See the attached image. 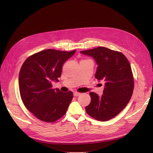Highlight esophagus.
<instances>
[{
    "label": "esophagus",
    "mask_w": 153,
    "mask_h": 153,
    "mask_svg": "<svg viewBox=\"0 0 153 153\" xmlns=\"http://www.w3.org/2000/svg\"><path fill=\"white\" fill-rule=\"evenodd\" d=\"M81 93H79V92H74V96H75V97H77V96L80 95H81Z\"/></svg>",
    "instance_id": "obj_1"
}]
</instances>
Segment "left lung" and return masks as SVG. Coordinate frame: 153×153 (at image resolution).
I'll return each instance as SVG.
<instances>
[{
    "instance_id": "left-lung-1",
    "label": "left lung",
    "mask_w": 153,
    "mask_h": 153,
    "mask_svg": "<svg viewBox=\"0 0 153 153\" xmlns=\"http://www.w3.org/2000/svg\"><path fill=\"white\" fill-rule=\"evenodd\" d=\"M92 57L98 65L95 77L105 81L101 97L90 92L91 102L85 107L88 115L105 122L116 117L129 102L134 89L130 64L120 52L105 47L81 51Z\"/></svg>"
}]
</instances>
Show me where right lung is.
I'll list each match as a JSON object with an SVG mask.
<instances>
[{
  "label": "right lung",
  "instance_id": "add662e5",
  "mask_svg": "<svg viewBox=\"0 0 153 153\" xmlns=\"http://www.w3.org/2000/svg\"><path fill=\"white\" fill-rule=\"evenodd\" d=\"M76 51L45 50L29 56L23 64L19 77L21 99L42 121L54 122L66 113L73 93L52 89L51 82L59 81L64 63Z\"/></svg>",
  "mask_w": 153,
  "mask_h": 153
}]
</instances>
